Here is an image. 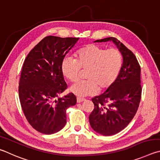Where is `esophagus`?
<instances>
[{"mask_svg":"<svg viewBox=\"0 0 160 160\" xmlns=\"http://www.w3.org/2000/svg\"><path fill=\"white\" fill-rule=\"evenodd\" d=\"M84 100H85V99L84 98H77V102H78V103H79V102H82L83 101H84Z\"/></svg>","mask_w":160,"mask_h":160,"instance_id":"esophagus-1","label":"esophagus"}]
</instances>
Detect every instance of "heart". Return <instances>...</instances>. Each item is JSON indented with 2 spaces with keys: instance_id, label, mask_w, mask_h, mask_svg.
Returning a JSON list of instances; mask_svg holds the SVG:
<instances>
[{
  "instance_id": "b5f03b06",
  "label": "heart",
  "mask_w": 160,
  "mask_h": 160,
  "mask_svg": "<svg viewBox=\"0 0 160 160\" xmlns=\"http://www.w3.org/2000/svg\"><path fill=\"white\" fill-rule=\"evenodd\" d=\"M123 58L118 49L88 44L80 48L74 54V59L65 57L60 64L62 74L69 82L77 79L81 69H86V81L75 82L70 87L72 93L86 97L107 89L113 84L121 72Z\"/></svg>"
}]
</instances>
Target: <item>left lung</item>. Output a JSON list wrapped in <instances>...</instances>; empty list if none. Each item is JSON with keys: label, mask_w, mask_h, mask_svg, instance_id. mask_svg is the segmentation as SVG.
<instances>
[{"label": "left lung", "mask_w": 160, "mask_h": 160, "mask_svg": "<svg viewBox=\"0 0 160 160\" xmlns=\"http://www.w3.org/2000/svg\"><path fill=\"white\" fill-rule=\"evenodd\" d=\"M112 41L121 52L123 63L117 80L105 92L92 99L94 109L89 116L91 127L103 136H112L127 127L138 110L141 98V67L135 55L116 38Z\"/></svg>", "instance_id": "left-lung-1"}]
</instances>
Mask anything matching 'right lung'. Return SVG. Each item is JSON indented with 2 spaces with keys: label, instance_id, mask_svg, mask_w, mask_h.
Segmentation results:
<instances>
[{
  "label": "right lung",
  "instance_id": "1",
  "mask_svg": "<svg viewBox=\"0 0 160 160\" xmlns=\"http://www.w3.org/2000/svg\"><path fill=\"white\" fill-rule=\"evenodd\" d=\"M78 38L48 36L36 45L25 58L19 83V96L30 125L44 134L60 131L67 122V109L75 105L77 98L69 93L60 70L62 59Z\"/></svg>",
  "mask_w": 160,
  "mask_h": 160
}]
</instances>
